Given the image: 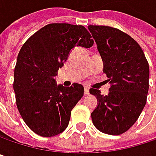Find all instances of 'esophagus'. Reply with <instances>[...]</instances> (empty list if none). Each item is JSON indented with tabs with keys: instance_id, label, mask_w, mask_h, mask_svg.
<instances>
[{
	"instance_id": "esophagus-1",
	"label": "esophagus",
	"mask_w": 156,
	"mask_h": 156,
	"mask_svg": "<svg viewBox=\"0 0 156 156\" xmlns=\"http://www.w3.org/2000/svg\"><path fill=\"white\" fill-rule=\"evenodd\" d=\"M84 92H85V94H86V95H88V94H89V88H88V87H85V90H84Z\"/></svg>"
}]
</instances>
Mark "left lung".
Segmentation results:
<instances>
[{
    "instance_id": "left-lung-1",
    "label": "left lung",
    "mask_w": 156,
    "mask_h": 156,
    "mask_svg": "<svg viewBox=\"0 0 156 156\" xmlns=\"http://www.w3.org/2000/svg\"><path fill=\"white\" fill-rule=\"evenodd\" d=\"M110 83L108 96L90 88L98 99L91 118L98 130L117 136L126 132L145 106L149 88V65L139 44L129 35L108 26L89 25Z\"/></svg>"
}]
</instances>
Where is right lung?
Segmentation results:
<instances>
[{
  "label": "right lung",
  "mask_w": 156,
  "mask_h": 156,
  "mask_svg": "<svg viewBox=\"0 0 156 156\" xmlns=\"http://www.w3.org/2000/svg\"><path fill=\"white\" fill-rule=\"evenodd\" d=\"M94 41L84 26L51 23L30 37L21 47L14 69L13 89L18 110L37 135L50 137L68 126L71 110L84 87H63L55 77L74 47L90 48Z\"/></svg>",
  "instance_id": "obj_1"
}]
</instances>
